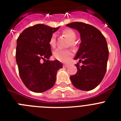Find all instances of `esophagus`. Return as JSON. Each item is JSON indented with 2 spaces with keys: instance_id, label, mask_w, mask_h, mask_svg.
Wrapping results in <instances>:
<instances>
[{
  "instance_id": "1",
  "label": "esophagus",
  "mask_w": 121,
  "mask_h": 121,
  "mask_svg": "<svg viewBox=\"0 0 121 121\" xmlns=\"http://www.w3.org/2000/svg\"><path fill=\"white\" fill-rule=\"evenodd\" d=\"M63 67H65V68H67V67H68V64H64Z\"/></svg>"
}]
</instances>
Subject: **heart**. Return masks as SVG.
Returning <instances> with one entry per match:
<instances>
[{
  "label": "heart",
  "instance_id": "1",
  "mask_svg": "<svg viewBox=\"0 0 121 121\" xmlns=\"http://www.w3.org/2000/svg\"><path fill=\"white\" fill-rule=\"evenodd\" d=\"M63 35L67 37L68 40L71 42L70 45L71 46H74V43L73 42L76 39V35L75 32L73 30L70 28H67L64 30L62 32ZM49 44L52 48H54L56 47V36L55 35H53L51 36V38L49 41ZM73 56V53L71 51L69 50H60L57 49L53 53V56L55 59L59 60V61L65 62L68 61Z\"/></svg>",
  "mask_w": 121,
  "mask_h": 121
}]
</instances>
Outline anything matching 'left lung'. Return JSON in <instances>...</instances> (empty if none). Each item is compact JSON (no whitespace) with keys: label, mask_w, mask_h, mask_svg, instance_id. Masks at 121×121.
<instances>
[{"label":"left lung","mask_w":121,"mask_h":121,"mask_svg":"<svg viewBox=\"0 0 121 121\" xmlns=\"http://www.w3.org/2000/svg\"><path fill=\"white\" fill-rule=\"evenodd\" d=\"M67 26L77 30L81 39L74 59H79L82 65L76 64L78 71L70 76V80L78 89L91 90L101 82L106 73L109 54L106 39L98 29L91 25L74 22Z\"/></svg>","instance_id":"8db88e82"}]
</instances>
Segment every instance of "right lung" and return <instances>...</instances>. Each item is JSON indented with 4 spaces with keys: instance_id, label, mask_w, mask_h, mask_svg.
Returning a JSON list of instances; mask_svg holds the SVG:
<instances>
[{
    "instance_id": "right-lung-1",
    "label": "right lung",
    "mask_w": 121,
    "mask_h": 121,
    "mask_svg": "<svg viewBox=\"0 0 121 121\" xmlns=\"http://www.w3.org/2000/svg\"><path fill=\"white\" fill-rule=\"evenodd\" d=\"M59 28L37 24L24 30L17 38L16 59L19 75L33 92L42 93L52 88L57 70L62 68L57 60H49L52 55L49 41Z\"/></svg>"
}]
</instances>
